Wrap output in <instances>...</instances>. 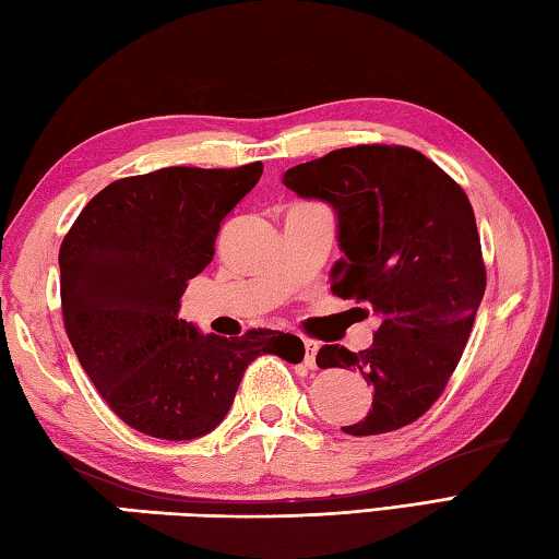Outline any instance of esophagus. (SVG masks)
I'll return each instance as SVG.
<instances>
[{
    "mask_svg": "<svg viewBox=\"0 0 559 559\" xmlns=\"http://www.w3.org/2000/svg\"><path fill=\"white\" fill-rule=\"evenodd\" d=\"M302 347H306V367H314V354H318V342L314 340H302Z\"/></svg>",
    "mask_w": 559,
    "mask_h": 559,
    "instance_id": "34e87169",
    "label": "esophagus"
}]
</instances>
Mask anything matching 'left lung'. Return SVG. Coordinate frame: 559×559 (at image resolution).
I'll list each match as a JSON object with an SVG mask.
<instances>
[{"instance_id":"1","label":"left lung","mask_w":559,"mask_h":559,"mask_svg":"<svg viewBox=\"0 0 559 559\" xmlns=\"http://www.w3.org/2000/svg\"><path fill=\"white\" fill-rule=\"evenodd\" d=\"M283 182L337 210L344 259L332 293L381 318L369 349L324 344L314 359L320 369H359L373 389L369 413L342 430L364 438L405 428L442 395L484 298L472 202L428 156L395 144L330 151Z\"/></svg>"}]
</instances>
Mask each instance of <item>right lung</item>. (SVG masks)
<instances>
[{"label": "right lung", "instance_id": "add662e5", "mask_svg": "<svg viewBox=\"0 0 559 559\" xmlns=\"http://www.w3.org/2000/svg\"><path fill=\"white\" fill-rule=\"evenodd\" d=\"M261 170L257 160L119 178L68 229L58 253L68 340L129 428L158 440L207 435L225 420L259 354L286 359L302 347L296 334L276 330L227 340L178 320L188 281L215 257L219 222Z\"/></svg>", "mask_w": 559, "mask_h": 559}]
</instances>
